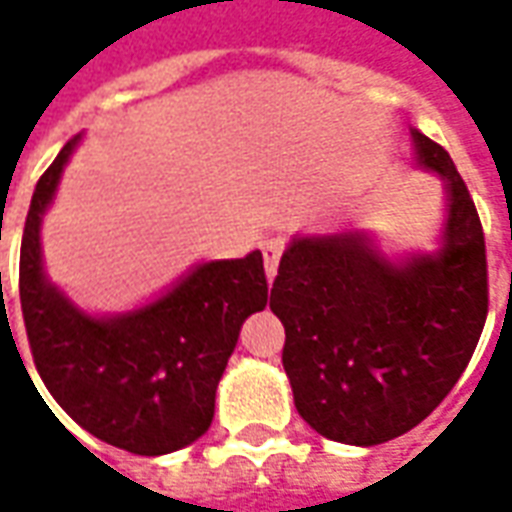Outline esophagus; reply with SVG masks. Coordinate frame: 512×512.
<instances>
[{
    "instance_id": "obj_1",
    "label": "esophagus",
    "mask_w": 512,
    "mask_h": 512,
    "mask_svg": "<svg viewBox=\"0 0 512 512\" xmlns=\"http://www.w3.org/2000/svg\"><path fill=\"white\" fill-rule=\"evenodd\" d=\"M279 257H282V241H279V238H271V241L263 244V260H266L268 282H274V277H277Z\"/></svg>"
}]
</instances>
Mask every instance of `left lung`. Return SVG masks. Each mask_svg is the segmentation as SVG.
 Masks as SVG:
<instances>
[{
    "label": "left lung",
    "instance_id": "obj_1",
    "mask_svg": "<svg viewBox=\"0 0 512 512\" xmlns=\"http://www.w3.org/2000/svg\"><path fill=\"white\" fill-rule=\"evenodd\" d=\"M414 158L447 189L436 252L386 257L373 235H293L271 288L301 419L373 447L417 428L469 365L488 315L483 224L450 153L411 128Z\"/></svg>",
    "mask_w": 512,
    "mask_h": 512
}]
</instances>
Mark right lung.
Wrapping results in <instances>:
<instances>
[{
  "label": "right lung",
  "mask_w": 512,
  "mask_h": 512,
  "mask_svg": "<svg viewBox=\"0 0 512 512\" xmlns=\"http://www.w3.org/2000/svg\"><path fill=\"white\" fill-rule=\"evenodd\" d=\"M79 139L40 175L21 238L18 296L32 359L49 395L95 439L134 455H167L211 428L238 332L268 301L263 255L200 263L139 310H79L51 285L40 255L43 213Z\"/></svg>",
  "instance_id": "1"
}]
</instances>
